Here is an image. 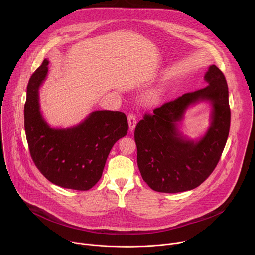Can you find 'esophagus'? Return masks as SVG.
Returning a JSON list of instances; mask_svg holds the SVG:
<instances>
[{"instance_id": "34e87169", "label": "esophagus", "mask_w": 255, "mask_h": 255, "mask_svg": "<svg viewBox=\"0 0 255 255\" xmlns=\"http://www.w3.org/2000/svg\"><path fill=\"white\" fill-rule=\"evenodd\" d=\"M128 123H129V130L132 132L134 131L135 129V126H136V123H137V119H136V116L135 114L133 113H130L128 114Z\"/></svg>"}]
</instances>
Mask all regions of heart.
Returning <instances> with one entry per match:
<instances>
[{
    "mask_svg": "<svg viewBox=\"0 0 255 255\" xmlns=\"http://www.w3.org/2000/svg\"><path fill=\"white\" fill-rule=\"evenodd\" d=\"M158 99V94L157 92H151L148 96H147V102L150 103V104H153L157 101Z\"/></svg>",
    "mask_w": 255,
    "mask_h": 255,
    "instance_id": "heart-1",
    "label": "heart"
}]
</instances>
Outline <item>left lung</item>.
<instances>
[{
    "mask_svg": "<svg viewBox=\"0 0 255 255\" xmlns=\"http://www.w3.org/2000/svg\"><path fill=\"white\" fill-rule=\"evenodd\" d=\"M207 87L184 94L145 114L135 128L137 164L143 180L159 193H180L199 187L220 160L230 129L228 86L223 72L211 65ZM201 100L213 106L211 126L199 141L177 130L186 109Z\"/></svg>",
    "mask_w": 255,
    "mask_h": 255,
    "instance_id": "left-lung-1",
    "label": "left lung"
}]
</instances>
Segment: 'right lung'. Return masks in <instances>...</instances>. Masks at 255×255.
I'll return each mask as SVG.
<instances>
[{
    "instance_id": "1",
    "label": "right lung",
    "mask_w": 255,
    "mask_h": 255,
    "mask_svg": "<svg viewBox=\"0 0 255 255\" xmlns=\"http://www.w3.org/2000/svg\"><path fill=\"white\" fill-rule=\"evenodd\" d=\"M47 65L44 59L27 86L24 125L30 155L52 184L88 191L101 178L113 145L127 134V117L119 111H95L77 126L51 128L40 113L38 94Z\"/></svg>"
}]
</instances>
